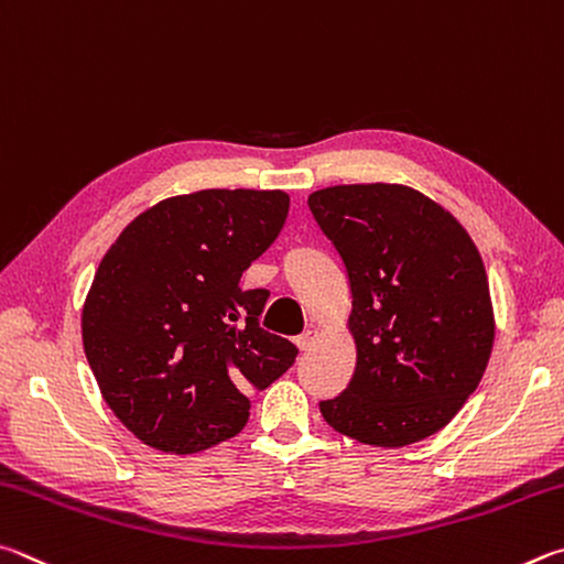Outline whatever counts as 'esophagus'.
<instances>
[{"instance_id":"34e87169","label":"esophagus","mask_w":564,"mask_h":564,"mask_svg":"<svg viewBox=\"0 0 564 564\" xmlns=\"http://www.w3.org/2000/svg\"><path fill=\"white\" fill-rule=\"evenodd\" d=\"M317 337H319L317 329H307V332L300 334V337H297V347H300V349H310L312 344H314V339H317Z\"/></svg>"}]
</instances>
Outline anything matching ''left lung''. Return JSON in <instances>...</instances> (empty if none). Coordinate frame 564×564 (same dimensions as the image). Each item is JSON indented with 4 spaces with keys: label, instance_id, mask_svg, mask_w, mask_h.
<instances>
[{
    "label": "left lung",
    "instance_id": "obj_1",
    "mask_svg": "<svg viewBox=\"0 0 564 564\" xmlns=\"http://www.w3.org/2000/svg\"><path fill=\"white\" fill-rule=\"evenodd\" d=\"M310 210L351 284L357 369L319 411L334 431L403 448L448 426L486 373L496 317L486 264L456 217L399 183L334 185Z\"/></svg>",
    "mask_w": 564,
    "mask_h": 564
}]
</instances>
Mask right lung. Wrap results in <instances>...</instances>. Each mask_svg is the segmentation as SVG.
Returning <instances> with one entry per match:
<instances>
[{
  "mask_svg": "<svg viewBox=\"0 0 564 564\" xmlns=\"http://www.w3.org/2000/svg\"><path fill=\"white\" fill-rule=\"evenodd\" d=\"M288 210L282 191L213 187L155 203L108 247L84 302V351L145 446L187 456L237 436L247 391L294 364L297 347L257 322L270 292L240 288Z\"/></svg>",
  "mask_w": 564,
  "mask_h": 564,
  "instance_id": "obj_1",
  "label": "right lung"
}]
</instances>
